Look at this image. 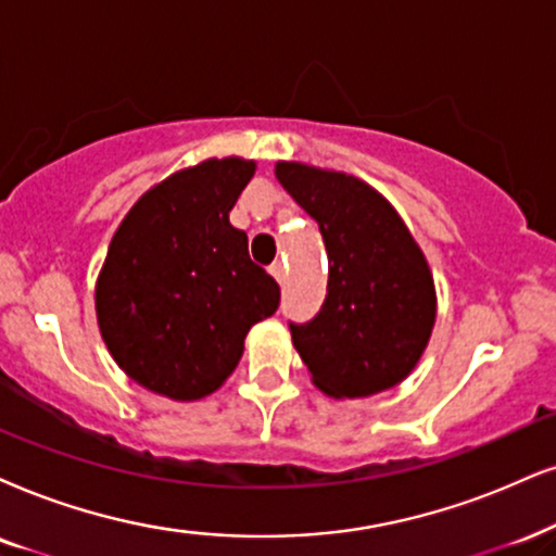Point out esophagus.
<instances>
[{"label": "esophagus", "mask_w": 556, "mask_h": 556, "mask_svg": "<svg viewBox=\"0 0 556 556\" xmlns=\"http://www.w3.org/2000/svg\"><path fill=\"white\" fill-rule=\"evenodd\" d=\"M269 271H271V277L277 279L279 285H285V277H287V266H285V262H274V264L269 266Z\"/></svg>", "instance_id": "esophagus-1"}]
</instances>
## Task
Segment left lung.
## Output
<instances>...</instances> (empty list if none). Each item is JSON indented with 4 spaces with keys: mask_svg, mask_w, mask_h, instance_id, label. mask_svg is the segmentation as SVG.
<instances>
[{
    "mask_svg": "<svg viewBox=\"0 0 556 556\" xmlns=\"http://www.w3.org/2000/svg\"><path fill=\"white\" fill-rule=\"evenodd\" d=\"M279 185L318 220L328 294L313 320L290 323L313 384L330 397H369L416 369L435 323L428 262L397 215L367 181L279 161Z\"/></svg>",
    "mask_w": 556,
    "mask_h": 556,
    "instance_id": "left-lung-1",
    "label": "left lung"
}]
</instances>
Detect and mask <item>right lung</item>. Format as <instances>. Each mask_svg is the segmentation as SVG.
I'll use <instances>...</instances> for the list:
<instances>
[{
  "label": "right lung",
  "instance_id": "add662e5",
  "mask_svg": "<svg viewBox=\"0 0 556 556\" xmlns=\"http://www.w3.org/2000/svg\"><path fill=\"white\" fill-rule=\"evenodd\" d=\"M238 156L207 159L151 187L112 236L97 277L100 333L125 375L189 403L233 375L251 326L279 285L251 262L228 213L254 177Z\"/></svg>",
  "mask_w": 556,
  "mask_h": 556
}]
</instances>
